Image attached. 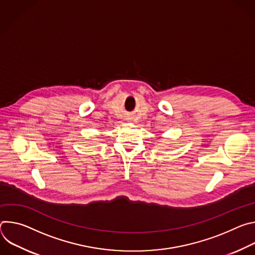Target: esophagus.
Returning <instances> with one entry per match:
<instances>
[{"label": "esophagus", "mask_w": 255, "mask_h": 255, "mask_svg": "<svg viewBox=\"0 0 255 255\" xmlns=\"http://www.w3.org/2000/svg\"><path fill=\"white\" fill-rule=\"evenodd\" d=\"M127 120H130V121H131V118H127Z\"/></svg>", "instance_id": "1"}]
</instances>
